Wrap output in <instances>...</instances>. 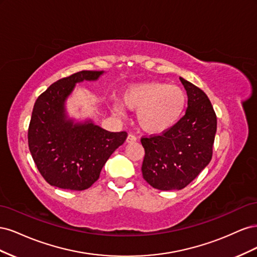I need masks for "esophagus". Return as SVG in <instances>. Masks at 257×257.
I'll return each mask as SVG.
<instances>
[{
    "instance_id": "1",
    "label": "esophagus",
    "mask_w": 257,
    "mask_h": 257,
    "mask_svg": "<svg viewBox=\"0 0 257 257\" xmlns=\"http://www.w3.org/2000/svg\"><path fill=\"white\" fill-rule=\"evenodd\" d=\"M137 141V137L134 134H128L127 138H126V143L127 144H134Z\"/></svg>"
}]
</instances>
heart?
<instances>
[{"mask_svg": "<svg viewBox=\"0 0 257 257\" xmlns=\"http://www.w3.org/2000/svg\"><path fill=\"white\" fill-rule=\"evenodd\" d=\"M121 100L127 109L137 111V123L144 132L159 135L181 120L188 95L179 85L153 80L130 85L122 92ZM113 111L122 114V107L114 105Z\"/></svg>", "mask_w": 257, "mask_h": 257, "instance_id": "obj_1", "label": "heart"}]
</instances>
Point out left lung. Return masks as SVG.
I'll return each mask as SVG.
<instances>
[{"instance_id":"8db88e82","label":"left lung","mask_w":257,"mask_h":257,"mask_svg":"<svg viewBox=\"0 0 257 257\" xmlns=\"http://www.w3.org/2000/svg\"><path fill=\"white\" fill-rule=\"evenodd\" d=\"M188 93V108L165 133L142 138L145 158L143 177L161 191L181 190L211 161L216 114L206 93L180 78Z\"/></svg>"}]
</instances>
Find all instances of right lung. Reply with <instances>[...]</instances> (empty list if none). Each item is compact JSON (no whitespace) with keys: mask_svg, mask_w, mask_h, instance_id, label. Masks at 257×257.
<instances>
[{"mask_svg":"<svg viewBox=\"0 0 257 257\" xmlns=\"http://www.w3.org/2000/svg\"><path fill=\"white\" fill-rule=\"evenodd\" d=\"M103 73L81 71L64 77L36 99L28 131L29 149L50 185L73 191L89 189L107 160L125 142L126 132L106 131L92 121L74 123L65 113V99L76 83L96 80Z\"/></svg>","mask_w":257,"mask_h":257,"instance_id":"1","label":"right lung"}]
</instances>
